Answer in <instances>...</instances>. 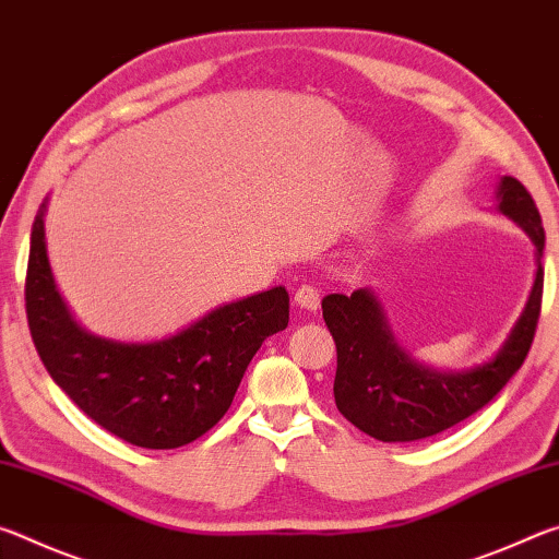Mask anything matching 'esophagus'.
I'll return each instance as SVG.
<instances>
[{
  "mask_svg": "<svg viewBox=\"0 0 559 559\" xmlns=\"http://www.w3.org/2000/svg\"><path fill=\"white\" fill-rule=\"evenodd\" d=\"M296 306L306 308V310H318L320 308V290L316 286H310V283L300 286L296 290Z\"/></svg>",
  "mask_w": 559,
  "mask_h": 559,
  "instance_id": "34e87169",
  "label": "esophagus"
}]
</instances>
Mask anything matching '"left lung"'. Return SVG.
<instances>
[{"label":"left lung","mask_w":559,"mask_h":559,"mask_svg":"<svg viewBox=\"0 0 559 559\" xmlns=\"http://www.w3.org/2000/svg\"><path fill=\"white\" fill-rule=\"evenodd\" d=\"M498 212L523 229L537 251L535 283L493 359L463 372L427 367L396 343L380 298L370 288L330 293L323 318L337 347L335 404L347 421L377 441H419L468 419L503 390L525 362L543 308L545 229L540 212L515 177L498 185Z\"/></svg>","instance_id":"1"}]
</instances>
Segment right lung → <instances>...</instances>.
Returning a JSON list of instances; mask_svg holds the SVG:
<instances>
[{
	"label": "right lung",
	"instance_id": "1",
	"mask_svg": "<svg viewBox=\"0 0 559 559\" xmlns=\"http://www.w3.org/2000/svg\"><path fill=\"white\" fill-rule=\"evenodd\" d=\"M41 204L32 226L26 318L51 380L118 439L177 449L210 431L231 406L251 357L288 325V293L276 286L226 302L177 335L118 343L75 323L46 257Z\"/></svg>",
	"mask_w": 559,
	"mask_h": 559
}]
</instances>
